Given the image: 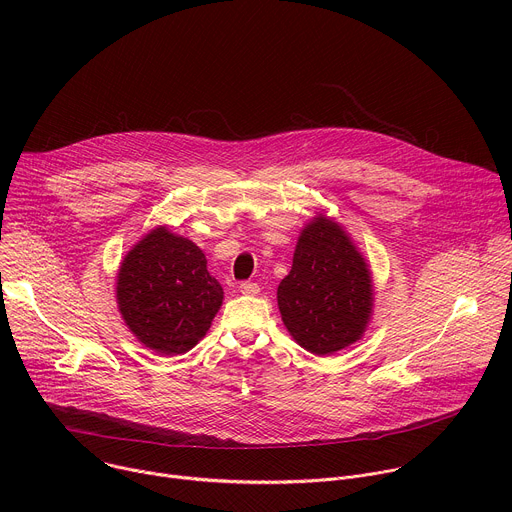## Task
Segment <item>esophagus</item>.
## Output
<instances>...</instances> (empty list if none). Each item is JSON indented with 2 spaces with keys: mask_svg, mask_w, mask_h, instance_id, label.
Returning <instances> with one entry per match:
<instances>
[{
  "mask_svg": "<svg viewBox=\"0 0 512 512\" xmlns=\"http://www.w3.org/2000/svg\"><path fill=\"white\" fill-rule=\"evenodd\" d=\"M239 289H241V294H245V296H257L261 287L257 283H253V281H243L239 285Z\"/></svg>",
  "mask_w": 512,
  "mask_h": 512,
  "instance_id": "obj_1",
  "label": "esophagus"
}]
</instances>
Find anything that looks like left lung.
<instances>
[{
  "label": "left lung",
  "mask_w": 512,
  "mask_h": 512,
  "mask_svg": "<svg viewBox=\"0 0 512 512\" xmlns=\"http://www.w3.org/2000/svg\"><path fill=\"white\" fill-rule=\"evenodd\" d=\"M375 287L367 259L340 223L316 214L302 229L291 271L277 287L281 320L302 348L334 354L367 332Z\"/></svg>",
  "instance_id": "8db88e82"
}]
</instances>
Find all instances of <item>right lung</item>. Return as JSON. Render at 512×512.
<instances>
[{"label": "right lung", "instance_id": "1", "mask_svg": "<svg viewBox=\"0 0 512 512\" xmlns=\"http://www.w3.org/2000/svg\"><path fill=\"white\" fill-rule=\"evenodd\" d=\"M115 298L125 326L143 346L174 356L206 336L225 291L208 273L200 247L156 227L123 257Z\"/></svg>", "mask_w": 512, "mask_h": 512}]
</instances>
